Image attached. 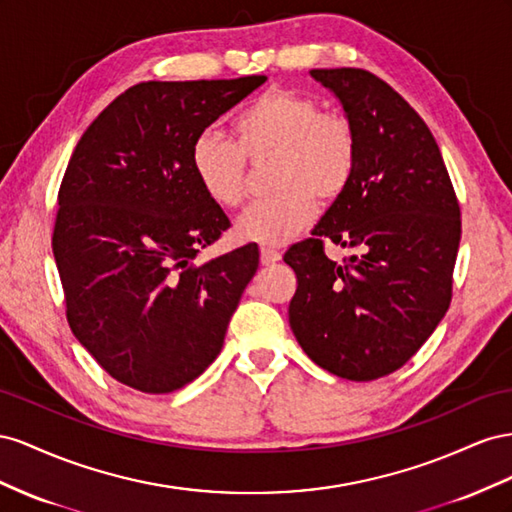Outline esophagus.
Here are the masks:
<instances>
[{"instance_id": "obj_1", "label": "esophagus", "mask_w": 512, "mask_h": 512, "mask_svg": "<svg viewBox=\"0 0 512 512\" xmlns=\"http://www.w3.org/2000/svg\"><path fill=\"white\" fill-rule=\"evenodd\" d=\"M259 259H261V264H264V266H270V264H276V261L281 259V253L276 251V248H270V246H261V251H259Z\"/></svg>"}]
</instances>
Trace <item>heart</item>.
<instances>
[{
  "label": "heart",
  "mask_w": 512,
  "mask_h": 512,
  "mask_svg": "<svg viewBox=\"0 0 512 512\" xmlns=\"http://www.w3.org/2000/svg\"><path fill=\"white\" fill-rule=\"evenodd\" d=\"M268 154L276 191L238 216L233 229L244 242L281 244L311 221L315 197L337 199L354 178L358 135L352 120L321 111L315 98L270 90L236 115L233 141L212 128L197 133L188 163L210 201L236 208L246 195V158Z\"/></svg>",
  "instance_id": "1"
}]
</instances>
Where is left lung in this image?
Returning <instances> with one entry per match:
<instances>
[{
  "label": "left lung",
  "mask_w": 512,
  "mask_h": 512,
  "mask_svg": "<svg viewBox=\"0 0 512 512\" xmlns=\"http://www.w3.org/2000/svg\"><path fill=\"white\" fill-rule=\"evenodd\" d=\"M358 135L352 182L285 264L298 289L289 326L304 354L332 375L371 382L401 369L446 315L461 212L429 126L362 68H317ZM326 241L359 253L337 265Z\"/></svg>",
  "instance_id": "1"
}]
</instances>
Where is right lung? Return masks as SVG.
I'll list each match as a JSON object with an SVG mask.
<instances>
[{"label":"right lung","instance_id":"obj_1","mask_svg":"<svg viewBox=\"0 0 512 512\" xmlns=\"http://www.w3.org/2000/svg\"><path fill=\"white\" fill-rule=\"evenodd\" d=\"M266 79L137 83L70 156L53 229L66 317L120 384L173 392L221 354L259 251L246 244L193 264L231 223L201 191L188 150Z\"/></svg>","mask_w":512,"mask_h":512}]
</instances>
